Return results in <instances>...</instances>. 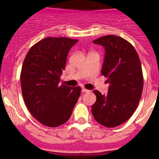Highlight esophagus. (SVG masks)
Wrapping results in <instances>:
<instances>
[{
    "mask_svg": "<svg viewBox=\"0 0 159 159\" xmlns=\"http://www.w3.org/2000/svg\"><path fill=\"white\" fill-rule=\"evenodd\" d=\"M82 92H83V93H89V92H90V90H87V89H85V88H82Z\"/></svg>",
    "mask_w": 159,
    "mask_h": 159,
    "instance_id": "esophagus-1",
    "label": "esophagus"
}]
</instances>
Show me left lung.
Here are the masks:
<instances>
[{
	"instance_id": "8db88e82",
	"label": "left lung",
	"mask_w": 159,
	"mask_h": 159,
	"mask_svg": "<svg viewBox=\"0 0 159 159\" xmlns=\"http://www.w3.org/2000/svg\"><path fill=\"white\" fill-rule=\"evenodd\" d=\"M93 43L105 48L101 73L110 85L107 95L93 91L96 101L91 111L98 123L114 128L129 120L138 107L143 87L141 63L133 45L123 38L104 36Z\"/></svg>"
}]
</instances>
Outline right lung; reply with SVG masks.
<instances>
[{
  "label": "right lung",
  "instance_id": "add662e5",
  "mask_svg": "<svg viewBox=\"0 0 159 159\" xmlns=\"http://www.w3.org/2000/svg\"><path fill=\"white\" fill-rule=\"evenodd\" d=\"M78 39L46 37L27 52L21 68L25 105L35 119L48 127L66 123L81 92L80 87L59 85L68 53Z\"/></svg>",
  "mask_w": 159,
  "mask_h": 159
}]
</instances>
